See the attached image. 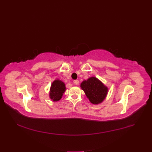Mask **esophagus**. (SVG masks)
Here are the masks:
<instances>
[{
  "label": "esophagus",
  "instance_id": "1",
  "mask_svg": "<svg viewBox=\"0 0 152 152\" xmlns=\"http://www.w3.org/2000/svg\"><path fill=\"white\" fill-rule=\"evenodd\" d=\"M73 83H74L75 84H76V85H78L79 83V82L78 80H75V81H73Z\"/></svg>",
  "mask_w": 152,
  "mask_h": 152
}]
</instances>
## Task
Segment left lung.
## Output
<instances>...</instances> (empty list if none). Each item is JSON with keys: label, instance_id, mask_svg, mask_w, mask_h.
I'll list each match as a JSON object with an SVG mask.
<instances>
[{"label": "left lung", "instance_id": "8db88e82", "mask_svg": "<svg viewBox=\"0 0 152 152\" xmlns=\"http://www.w3.org/2000/svg\"><path fill=\"white\" fill-rule=\"evenodd\" d=\"M81 87L89 101L94 105L102 103L108 93V87L95 77H91L83 81Z\"/></svg>", "mask_w": 152, "mask_h": 152}]
</instances>
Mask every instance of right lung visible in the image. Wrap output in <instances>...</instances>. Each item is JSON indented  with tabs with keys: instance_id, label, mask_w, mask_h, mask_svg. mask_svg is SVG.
<instances>
[{
	"instance_id": "add662e5",
	"label": "right lung",
	"mask_w": 152,
	"mask_h": 152,
	"mask_svg": "<svg viewBox=\"0 0 152 152\" xmlns=\"http://www.w3.org/2000/svg\"><path fill=\"white\" fill-rule=\"evenodd\" d=\"M66 90L65 84L59 79L55 80L50 87L49 97L53 102L60 100Z\"/></svg>"
}]
</instances>
